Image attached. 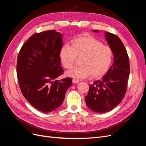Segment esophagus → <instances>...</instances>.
Masks as SVG:
<instances>
[{
    "label": "esophagus",
    "instance_id": "esophagus-1",
    "mask_svg": "<svg viewBox=\"0 0 146 146\" xmlns=\"http://www.w3.org/2000/svg\"><path fill=\"white\" fill-rule=\"evenodd\" d=\"M72 82H73V83H78L79 82V81L78 80H77V79L73 78L72 79Z\"/></svg>",
    "mask_w": 146,
    "mask_h": 146
}]
</instances>
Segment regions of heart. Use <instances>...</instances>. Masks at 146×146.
<instances>
[{
    "label": "heart",
    "mask_w": 146,
    "mask_h": 146,
    "mask_svg": "<svg viewBox=\"0 0 146 146\" xmlns=\"http://www.w3.org/2000/svg\"><path fill=\"white\" fill-rule=\"evenodd\" d=\"M70 44V47L64 45L60 48L61 64L66 69H71L77 58H80L82 65L67 72V76L81 79L91 76L93 78H99L107 74L113 57L111 47L87 34L73 39Z\"/></svg>",
    "instance_id": "heart-1"
}]
</instances>
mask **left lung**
Returning <instances> with one entry per match:
<instances>
[{
    "label": "left lung",
    "mask_w": 146,
    "mask_h": 146,
    "mask_svg": "<svg viewBox=\"0 0 146 146\" xmlns=\"http://www.w3.org/2000/svg\"><path fill=\"white\" fill-rule=\"evenodd\" d=\"M105 35L113 52V64L102 79L90 85L89 92L85 98L88 107L98 113L111 111L121 102L130 74L129 56L124 45L116 35L108 32Z\"/></svg>",
    "instance_id": "obj_1"
}]
</instances>
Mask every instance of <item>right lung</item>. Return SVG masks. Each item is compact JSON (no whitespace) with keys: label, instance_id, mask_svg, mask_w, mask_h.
Masks as SVG:
<instances>
[{"label":"right lung","instance_id":"obj_1","mask_svg":"<svg viewBox=\"0 0 146 146\" xmlns=\"http://www.w3.org/2000/svg\"><path fill=\"white\" fill-rule=\"evenodd\" d=\"M62 46V35L55 30L44 31L31 36L17 56L16 72L22 93L42 113L58 108L72 85L71 78L56 80L64 72L59 57Z\"/></svg>","mask_w":146,"mask_h":146}]
</instances>
